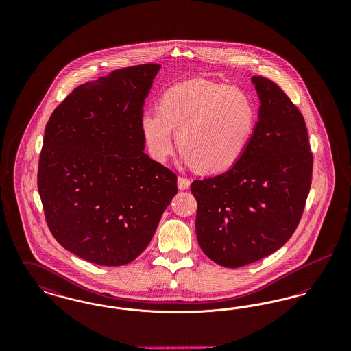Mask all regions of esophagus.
I'll use <instances>...</instances> for the list:
<instances>
[{"label":"esophagus","mask_w":351,"mask_h":351,"mask_svg":"<svg viewBox=\"0 0 351 351\" xmlns=\"http://www.w3.org/2000/svg\"><path fill=\"white\" fill-rule=\"evenodd\" d=\"M178 186H179L180 191H185V189H188L191 186V180L186 179V178H183V176H179Z\"/></svg>","instance_id":"34e87169"}]
</instances>
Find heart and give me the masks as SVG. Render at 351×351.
I'll return each instance as SVG.
<instances>
[{"label":"heart","mask_w":351,"mask_h":351,"mask_svg":"<svg viewBox=\"0 0 351 351\" xmlns=\"http://www.w3.org/2000/svg\"><path fill=\"white\" fill-rule=\"evenodd\" d=\"M256 109L250 96L235 86L192 80L167 89L159 110L141 117V132L151 158L165 162L173 149V133L184 162L205 173L237 165L250 143Z\"/></svg>","instance_id":"obj_1"}]
</instances>
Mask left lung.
I'll return each mask as SVG.
<instances>
[{
    "label": "left lung",
    "mask_w": 351,
    "mask_h": 351,
    "mask_svg": "<svg viewBox=\"0 0 351 351\" xmlns=\"http://www.w3.org/2000/svg\"><path fill=\"white\" fill-rule=\"evenodd\" d=\"M250 143L226 172L195 180L196 235L204 254L223 267L254 263L295 233L312 183L313 155L300 110L279 85L262 76Z\"/></svg>",
    "instance_id": "1"
}]
</instances>
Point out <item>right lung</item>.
<instances>
[{"instance_id": "obj_1", "label": "right lung", "mask_w": 351, "mask_h": 351, "mask_svg": "<svg viewBox=\"0 0 351 351\" xmlns=\"http://www.w3.org/2000/svg\"><path fill=\"white\" fill-rule=\"evenodd\" d=\"M159 64L122 68L79 85L51 114L38 191L55 239L100 266L142 254L178 178L143 152V104Z\"/></svg>"}]
</instances>
